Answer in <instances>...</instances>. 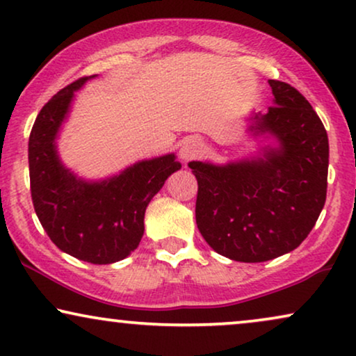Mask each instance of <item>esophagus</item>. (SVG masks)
<instances>
[{
  "mask_svg": "<svg viewBox=\"0 0 356 356\" xmlns=\"http://www.w3.org/2000/svg\"><path fill=\"white\" fill-rule=\"evenodd\" d=\"M205 149V143L197 136H188V138L184 140V143L181 146V158L184 161H192L197 159L198 156L203 153Z\"/></svg>",
  "mask_w": 356,
  "mask_h": 356,
  "instance_id": "34e87169",
  "label": "esophagus"
}]
</instances>
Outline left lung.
Segmentation results:
<instances>
[{"label": "left lung", "mask_w": 356, "mask_h": 356, "mask_svg": "<svg viewBox=\"0 0 356 356\" xmlns=\"http://www.w3.org/2000/svg\"><path fill=\"white\" fill-rule=\"evenodd\" d=\"M268 84L275 106L255 115L252 130L270 131L280 148L221 168L188 163L198 184V231L213 250L238 262H265L296 249L327 195L329 140L319 115L291 84Z\"/></svg>", "instance_id": "8db88e82"}]
</instances>
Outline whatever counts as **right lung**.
Returning a JSON list of instances; mask_svg holds the SVG:
<instances>
[{
  "instance_id": "1",
  "label": "right lung",
  "mask_w": 356,
  "mask_h": 356,
  "mask_svg": "<svg viewBox=\"0 0 356 356\" xmlns=\"http://www.w3.org/2000/svg\"><path fill=\"white\" fill-rule=\"evenodd\" d=\"M88 76L61 89L42 107L29 136L31 195L56 248L97 265L125 259L138 248L145 211L165 179L181 169L174 154L141 161L106 182L78 181L58 161L55 136L73 92Z\"/></svg>"
}]
</instances>
